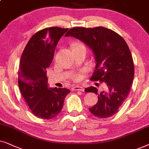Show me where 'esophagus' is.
Here are the masks:
<instances>
[{
	"label": "esophagus",
	"instance_id": "34e87169",
	"mask_svg": "<svg viewBox=\"0 0 149 149\" xmlns=\"http://www.w3.org/2000/svg\"><path fill=\"white\" fill-rule=\"evenodd\" d=\"M71 89H72V91H82V92H84V88H83L82 86H73Z\"/></svg>",
	"mask_w": 149,
	"mask_h": 149
}]
</instances>
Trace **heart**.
<instances>
[{
  "label": "heart",
  "instance_id": "1",
  "mask_svg": "<svg viewBox=\"0 0 149 149\" xmlns=\"http://www.w3.org/2000/svg\"><path fill=\"white\" fill-rule=\"evenodd\" d=\"M81 45H84L81 44V43H77V44L75 45L74 47H78V46H81ZM82 78V76L81 74H76V75H74V76H73V80H74L75 81H77V82L80 81Z\"/></svg>",
  "mask_w": 149,
  "mask_h": 149
}]
</instances>
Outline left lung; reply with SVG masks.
<instances>
[{"label":"left lung","instance_id":"8db88e82","mask_svg":"<svg viewBox=\"0 0 149 149\" xmlns=\"http://www.w3.org/2000/svg\"><path fill=\"white\" fill-rule=\"evenodd\" d=\"M65 36L75 37L92 49L96 65L91 80L105 83L100 93L94 86L85 88L86 93L98 95L97 103L89 111L98 118L113 116L127 97L134 76L132 53L125 41L114 31L103 26L75 27Z\"/></svg>","mask_w":149,"mask_h":149}]
</instances>
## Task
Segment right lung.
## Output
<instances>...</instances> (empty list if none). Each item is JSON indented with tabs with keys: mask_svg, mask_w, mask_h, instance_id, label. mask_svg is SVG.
I'll use <instances>...</instances> for the list:
<instances>
[{
	"mask_svg": "<svg viewBox=\"0 0 149 149\" xmlns=\"http://www.w3.org/2000/svg\"><path fill=\"white\" fill-rule=\"evenodd\" d=\"M67 31L50 27L38 31L30 39L19 61V91L33 114L43 119L56 116L70 93L65 88H49L46 76L57 43Z\"/></svg>",
	"mask_w": 149,
	"mask_h": 149,
	"instance_id": "1",
	"label": "right lung"
}]
</instances>
